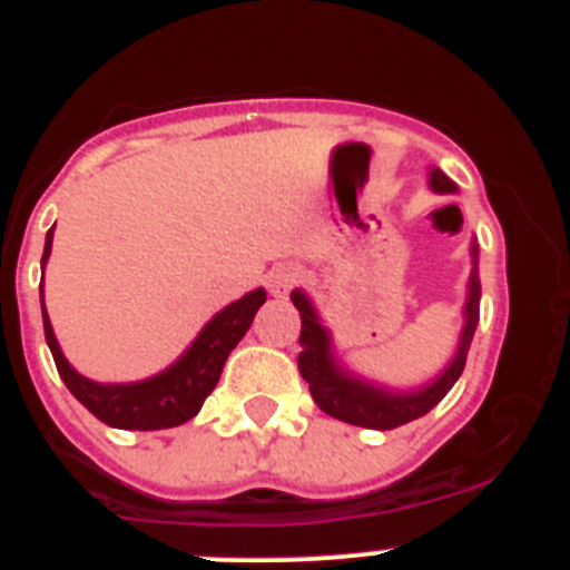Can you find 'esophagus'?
Segmentation results:
<instances>
[{
  "label": "esophagus",
  "mask_w": 570,
  "mask_h": 570,
  "mask_svg": "<svg viewBox=\"0 0 570 570\" xmlns=\"http://www.w3.org/2000/svg\"><path fill=\"white\" fill-rule=\"evenodd\" d=\"M296 279H299V268H294V265H276V268L268 271L271 294H288Z\"/></svg>",
  "instance_id": "obj_1"
}]
</instances>
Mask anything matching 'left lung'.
Returning a JSON list of instances; mask_svg holds the SVG:
<instances>
[{"instance_id":"8db88e82","label":"left lung","mask_w":570,"mask_h":570,"mask_svg":"<svg viewBox=\"0 0 570 570\" xmlns=\"http://www.w3.org/2000/svg\"><path fill=\"white\" fill-rule=\"evenodd\" d=\"M428 188L434 194H456V185L442 174L440 168L428 170ZM471 274L465 285V302H462V328L456 340L454 354L445 362L440 374L411 387H394L385 382H376L371 376L360 374L342 360L340 347L334 345V334L322 322L320 308L302 288L291 291V302L302 316L299 334V371L302 380L308 382L311 396L316 405L334 420L347 422V425L374 428V431H391L405 422H414L425 416L434 405H440L442 396L454 387L462 376V367L468 360L473 331L480 325V245L471 239Z\"/></svg>"}]
</instances>
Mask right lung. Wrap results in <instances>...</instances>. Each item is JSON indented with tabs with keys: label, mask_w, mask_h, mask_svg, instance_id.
Returning <instances> with one entry per match:
<instances>
[{
	"label": "right lung",
	"mask_w": 570,
	"mask_h": 570,
	"mask_svg": "<svg viewBox=\"0 0 570 570\" xmlns=\"http://www.w3.org/2000/svg\"><path fill=\"white\" fill-rule=\"evenodd\" d=\"M50 248H53V228L45 236L42 271L50 259ZM265 299H268L265 288H254L242 299L225 305L219 314L205 322L203 331L196 334V340L185 347L183 354L176 356L165 371L148 376V380L97 382L79 374L77 367L65 360L48 311H45L42 285H39L45 342L53 354V362H57L59 376L90 414L102 420L105 425L122 428V431H163V428L183 425L190 416L199 414L203 402L208 400L210 391L219 382L225 360L236 347V342L248 334L250 322H254L256 311L265 305Z\"/></svg>",
	"instance_id": "right-lung-1"
}]
</instances>
